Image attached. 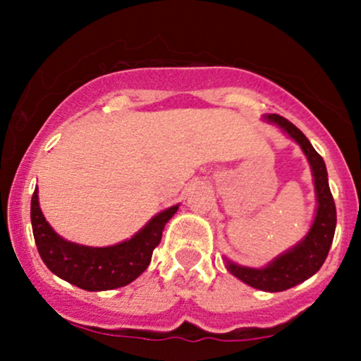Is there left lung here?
Segmentation results:
<instances>
[{"instance_id": "8db88e82", "label": "left lung", "mask_w": 361, "mask_h": 361, "mask_svg": "<svg viewBox=\"0 0 361 361\" xmlns=\"http://www.w3.org/2000/svg\"><path fill=\"white\" fill-rule=\"evenodd\" d=\"M264 120L275 123L285 134H288V137L295 140L304 154L307 156L317 198L316 217H314L307 235L299 244H295L292 250L285 251L283 255L276 256L264 268L241 267L229 259H226V268L235 279L252 288L263 290V292H281V290L292 288L310 279L322 267L327 258V252H329L331 243H333L334 229H336V205H334L329 183H327L324 159L317 154L309 139L292 122L280 115L270 114L264 117Z\"/></svg>"}]
</instances>
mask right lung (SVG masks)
<instances>
[{
  "instance_id": "add662e5",
  "label": "right lung",
  "mask_w": 361,
  "mask_h": 361,
  "mask_svg": "<svg viewBox=\"0 0 361 361\" xmlns=\"http://www.w3.org/2000/svg\"><path fill=\"white\" fill-rule=\"evenodd\" d=\"M176 210L178 205L169 207L154 215L130 239L106 247L82 246L61 238L45 221L37 188L32 195L30 219L37 250L45 267L71 285L88 292H102L128 285L146 271L152 251L161 243L164 226Z\"/></svg>"
}]
</instances>
